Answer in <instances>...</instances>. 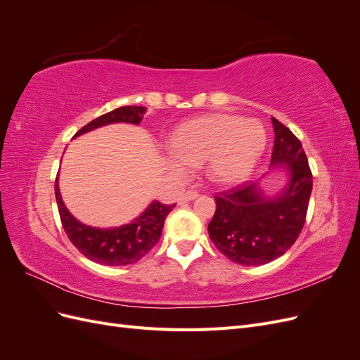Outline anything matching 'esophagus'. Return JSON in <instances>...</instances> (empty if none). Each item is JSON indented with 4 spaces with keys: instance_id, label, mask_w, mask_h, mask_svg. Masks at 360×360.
<instances>
[{
    "instance_id": "1",
    "label": "esophagus",
    "mask_w": 360,
    "mask_h": 360,
    "mask_svg": "<svg viewBox=\"0 0 360 360\" xmlns=\"http://www.w3.org/2000/svg\"><path fill=\"white\" fill-rule=\"evenodd\" d=\"M198 197V192H195V191H188V192H184L181 197L179 198V204H183V202H189V201H192V200H195Z\"/></svg>"
}]
</instances>
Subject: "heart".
<instances>
[{"label": "heart", "mask_w": 360, "mask_h": 360, "mask_svg": "<svg viewBox=\"0 0 360 360\" xmlns=\"http://www.w3.org/2000/svg\"><path fill=\"white\" fill-rule=\"evenodd\" d=\"M267 144L263 123L231 114L205 115L181 124L171 136L163 163L177 177L205 163L209 179L219 184L243 181L254 171Z\"/></svg>", "instance_id": "b5f03b06"}]
</instances>
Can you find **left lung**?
Instances as JSON below:
<instances>
[{
	"mask_svg": "<svg viewBox=\"0 0 360 360\" xmlns=\"http://www.w3.org/2000/svg\"><path fill=\"white\" fill-rule=\"evenodd\" d=\"M271 123L275 144L270 165L287 171L285 188L269 197L259 181H249L217 193L209 224L214 246L242 266H263L287 252L304 225L312 192V172L302 143L275 117Z\"/></svg>",
	"mask_w": 360,
	"mask_h": 360,
	"instance_id": "left-lung-1",
	"label": "left lung"
}]
</instances>
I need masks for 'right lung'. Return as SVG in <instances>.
Segmentation results:
<instances>
[{
  "mask_svg": "<svg viewBox=\"0 0 360 360\" xmlns=\"http://www.w3.org/2000/svg\"><path fill=\"white\" fill-rule=\"evenodd\" d=\"M146 112L147 108L144 106H120L93 120L78 130L73 138L114 123L139 124ZM56 198L61 224L69 240L84 257L103 266H126L143 258L159 242L165 217L176 207V204L168 205L151 201L147 209L130 224L115 228H96L79 222L68 210L60 193L58 177L56 180Z\"/></svg>",
  "mask_w": 360,
  "mask_h": 360,
  "instance_id": "add662e5",
  "label": "right lung"
}]
</instances>
